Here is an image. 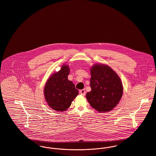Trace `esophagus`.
Returning <instances> with one entry per match:
<instances>
[{"mask_svg":"<svg viewBox=\"0 0 156 156\" xmlns=\"http://www.w3.org/2000/svg\"><path fill=\"white\" fill-rule=\"evenodd\" d=\"M80 93L83 95V96H85L86 94V90L85 89H82L80 91Z\"/></svg>","mask_w":156,"mask_h":156,"instance_id":"34e87169","label":"esophagus"}]
</instances>
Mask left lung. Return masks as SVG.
Instances as JSON below:
<instances>
[{
    "instance_id": "left-lung-1",
    "label": "left lung",
    "mask_w": 156,
    "mask_h": 156,
    "mask_svg": "<svg viewBox=\"0 0 156 156\" xmlns=\"http://www.w3.org/2000/svg\"><path fill=\"white\" fill-rule=\"evenodd\" d=\"M90 87L86 94L90 105L100 112H109L119 103L122 85L118 75L108 66L95 65L91 68Z\"/></svg>"
}]
</instances>
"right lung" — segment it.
<instances>
[{"label":"right lung","instance_id":"1","mask_svg":"<svg viewBox=\"0 0 156 156\" xmlns=\"http://www.w3.org/2000/svg\"><path fill=\"white\" fill-rule=\"evenodd\" d=\"M69 66L63 65L60 70L54 73L48 79L44 88L47 102L54 110L65 111L78 94L74 84L69 81Z\"/></svg>","mask_w":156,"mask_h":156}]
</instances>
